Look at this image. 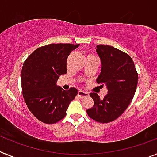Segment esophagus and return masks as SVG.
I'll use <instances>...</instances> for the list:
<instances>
[{"label":"esophagus","instance_id":"1","mask_svg":"<svg viewBox=\"0 0 157 157\" xmlns=\"http://www.w3.org/2000/svg\"><path fill=\"white\" fill-rule=\"evenodd\" d=\"M78 97H80L81 98H85V97L89 96V93H88V92H84V91L79 90V91H78Z\"/></svg>","mask_w":157,"mask_h":157}]
</instances>
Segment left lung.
<instances>
[{
    "label": "left lung",
    "instance_id": "8db88e82",
    "mask_svg": "<svg viewBox=\"0 0 157 157\" xmlns=\"http://www.w3.org/2000/svg\"><path fill=\"white\" fill-rule=\"evenodd\" d=\"M96 47L102 64L96 82L101 86L105 85L108 93L102 99L95 92L90 93L94 105L86 112L91 119L106 123L119 117L132 102L138 84V74L128 54L110 45Z\"/></svg>",
    "mask_w": 157,
    "mask_h": 157
}]
</instances>
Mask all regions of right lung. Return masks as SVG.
Wrapping results in <instances>:
<instances>
[{
	"label": "right lung",
	"instance_id": "add662e5",
	"mask_svg": "<svg viewBox=\"0 0 157 157\" xmlns=\"http://www.w3.org/2000/svg\"><path fill=\"white\" fill-rule=\"evenodd\" d=\"M79 44H51L34 51L21 70L22 94L32 114L47 124L66 116L70 102L78 94L75 88L68 91L57 86L59 76L65 74L69 54Z\"/></svg>",
	"mask_w": 157,
	"mask_h": 157
}]
</instances>
